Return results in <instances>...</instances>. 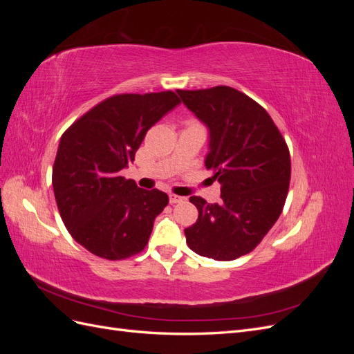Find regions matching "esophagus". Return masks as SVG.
Wrapping results in <instances>:
<instances>
[{
	"instance_id": "34e87169",
	"label": "esophagus",
	"mask_w": 354,
	"mask_h": 354,
	"mask_svg": "<svg viewBox=\"0 0 354 354\" xmlns=\"http://www.w3.org/2000/svg\"><path fill=\"white\" fill-rule=\"evenodd\" d=\"M185 201V198H181V196H177V195H173L171 194L169 195V203L171 205H173V203H178V202H183Z\"/></svg>"
}]
</instances>
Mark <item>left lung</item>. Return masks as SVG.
<instances>
[{
  "label": "left lung",
  "instance_id": "8db88e82",
  "mask_svg": "<svg viewBox=\"0 0 354 354\" xmlns=\"http://www.w3.org/2000/svg\"><path fill=\"white\" fill-rule=\"evenodd\" d=\"M208 128L205 167L221 185V202L190 196L198 220L185 229L192 251L217 261L251 252L279 218L291 180V158L270 115L226 85L177 90Z\"/></svg>",
  "mask_w": 354,
  "mask_h": 354
}]
</instances>
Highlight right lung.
Segmentation results:
<instances>
[{
    "mask_svg": "<svg viewBox=\"0 0 354 354\" xmlns=\"http://www.w3.org/2000/svg\"><path fill=\"white\" fill-rule=\"evenodd\" d=\"M180 104L173 91L118 94L63 133L53 167L60 217L72 238L94 255L124 260L143 251L168 196L125 180L149 128Z\"/></svg>",
    "mask_w": 354,
    "mask_h": 354,
    "instance_id": "add662e5",
    "label": "right lung"
}]
</instances>
